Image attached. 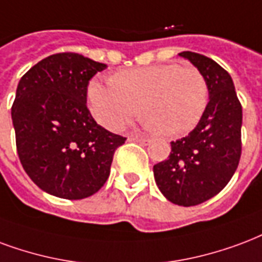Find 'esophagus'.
<instances>
[{
  "label": "esophagus",
  "mask_w": 262,
  "mask_h": 262,
  "mask_svg": "<svg viewBox=\"0 0 262 262\" xmlns=\"http://www.w3.org/2000/svg\"><path fill=\"white\" fill-rule=\"evenodd\" d=\"M129 141H135V143H139V144L146 146V144L150 143V139H148V137H141V136H130L129 137Z\"/></svg>",
  "instance_id": "34e87169"
}]
</instances>
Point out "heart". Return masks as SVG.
Listing matches in <instances>:
<instances>
[{"label":"heart","instance_id":"heart-1","mask_svg":"<svg viewBox=\"0 0 262 262\" xmlns=\"http://www.w3.org/2000/svg\"><path fill=\"white\" fill-rule=\"evenodd\" d=\"M87 97L94 118L110 130L123 129L141 106L150 127L180 136L204 115L208 86L197 68L164 63L118 72L106 82L93 79Z\"/></svg>","mask_w":262,"mask_h":262}]
</instances>
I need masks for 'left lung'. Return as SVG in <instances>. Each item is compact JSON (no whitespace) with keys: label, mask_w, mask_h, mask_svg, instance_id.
Returning a JSON list of instances; mask_svg holds the SVG:
<instances>
[{"label":"left lung","mask_w":262,"mask_h":262,"mask_svg":"<svg viewBox=\"0 0 262 262\" xmlns=\"http://www.w3.org/2000/svg\"><path fill=\"white\" fill-rule=\"evenodd\" d=\"M179 55L204 75L210 101L194 129L170 143L169 157L154 165V178L170 203L191 207L218 194L237 169L243 114L233 80L224 68L197 52Z\"/></svg>","instance_id":"obj_1"}]
</instances>
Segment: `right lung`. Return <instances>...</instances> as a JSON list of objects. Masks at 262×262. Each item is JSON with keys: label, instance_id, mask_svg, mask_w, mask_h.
Masks as SVG:
<instances>
[{"label": "right lung", "instance_id": "obj_1", "mask_svg": "<svg viewBox=\"0 0 262 262\" xmlns=\"http://www.w3.org/2000/svg\"><path fill=\"white\" fill-rule=\"evenodd\" d=\"M105 68L59 52L30 68L17 84L11 110L17 156L29 178L59 199L80 200L100 190L126 140L98 125L87 108L89 82Z\"/></svg>", "mask_w": 262, "mask_h": 262}]
</instances>
